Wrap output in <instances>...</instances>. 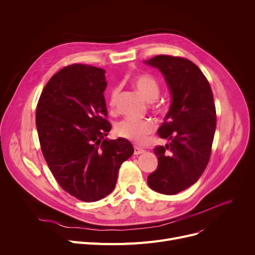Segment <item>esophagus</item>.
I'll return each mask as SVG.
<instances>
[{
    "instance_id": "34e87169",
    "label": "esophagus",
    "mask_w": 255,
    "mask_h": 255,
    "mask_svg": "<svg viewBox=\"0 0 255 255\" xmlns=\"http://www.w3.org/2000/svg\"><path fill=\"white\" fill-rule=\"evenodd\" d=\"M145 151L138 148V146H134V155H140V154H143Z\"/></svg>"
}]
</instances>
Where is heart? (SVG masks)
<instances>
[{
    "instance_id": "b5f03b06",
    "label": "heart",
    "mask_w": 255,
    "mask_h": 255,
    "mask_svg": "<svg viewBox=\"0 0 255 255\" xmlns=\"http://www.w3.org/2000/svg\"><path fill=\"white\" fill-rule=\"evenodd\" d=\"M132 86L149 102L155 101L160 94L158 82L150 74H139L134 76L132 78ZM119 92V88L112 89L109 97V104L111 107H115ZM154 128L153 123L150 121L125 119L116 125V132L119 136L130 141L144 143L148 140V136L154 131Z\"/></svg>"
}]
</instances>
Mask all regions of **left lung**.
Returning a JSON list of instances; mask_svg holds the SVG:
<instances>
[{
  "label": "left lung",
  "instance_id": "left-lung-1",
  "mask_svg": "<svg viewBox=\"0 0 255 255\" xmlns=\"http://www.w3.org/2000/svg\"><path fill=\"white\" fill-rule=\"evenodd\" d=\"M144 63L164 76L171 96L169 111L158 135L157 169L148 177L154 191L173 195L197 182L206 169L216 129V109L208 79L191 61L160 55Z\"/></svg>",
  "mask_w": 255,
  "mask_h": 255
}]
</instances>
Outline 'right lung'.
Returning <instances> with one entry per match:
<instances>
[{
    "label": "right lung",
    "mask_w": 255,
    "mask_h": 255,
    "mask_svg": "<svg viewBox=\"0 0 255 255\" xmlns=\"http://www.w3.org/2000/svg\"><path fill=\"white\" fill-rule=\"evenodd\" d=\"M105 70L72 64L53 75L36 110L45 161L62 188L91 203L115 189L120 166L134 152L125 138L107 139Z\"/></svg>",
    "instance_id": "obj_1"
}]
</instances>
